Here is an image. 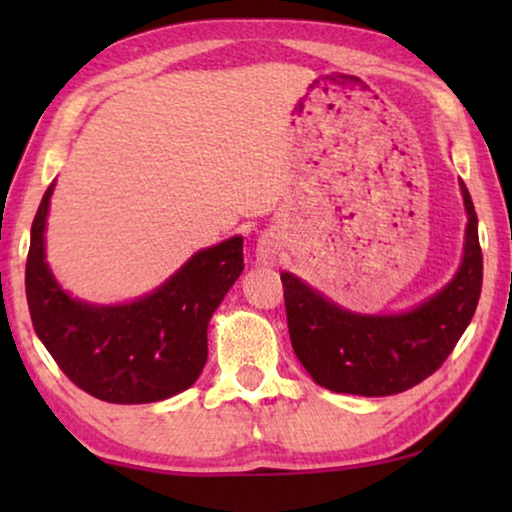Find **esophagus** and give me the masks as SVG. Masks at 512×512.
Returning <instances> with one entry per match:
<instances>
[{"label": "esophagus", "instance_id": "1", "mask_svg": "<svg viewBox=\"0 0 512 512\" xmlns=\"http://www.w3.org/2000/svg\"><path fill=\"white\" fill-rule=\"evenodd\" d=\"M282 254V242L277 233H263L256 242V261L261 265H275Z\"/></svg>", "mask_w": 512, "mask_h": 512}]
</instances>
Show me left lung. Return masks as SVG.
Returning <instances> with one entry per match:
<instances>
[{
	"label": "left lung",
	"mask_w": 512,
	"mask_h": 512,
	"mask_svg": "<svg viewBox=\"0 0 512 512\" xmlns=\"http://www.w3.org/2000/svg\"><path fill=\"white\" fill-rule=\"evenodd\" d=\"M468 214L464 258L452 282L403 314H356L282 272L293 352L312 380L335 394L391 396L412 389L443 366L482 289L478 216L461 181Z\"/></svg>",
	"instance_id": "obj_1"
}]
</instances>
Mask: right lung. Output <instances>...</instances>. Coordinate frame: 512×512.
<instances>
[{
  "instance_id": "1",
  "label": "right lung",
  "mask_w": 512,
  "mask_h": 512,
  "mask_svg": "<svg viewBox=\"0 0 512 512\" xmlns=\"http://www.w3.org/2000/svg\"><path fill=\"white\" fill-rule=\"evenodd\" d=\"M46 188L32 221L25 293L39 340L62 373L107 403L165 401L198 380L207 363V326L242 275V237L202 249L149 296L125 305H90L60 289L48 270Z\"/></svg>"
}]
</instances>
